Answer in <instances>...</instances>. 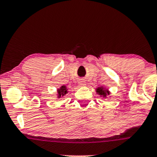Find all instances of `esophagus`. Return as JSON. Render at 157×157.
I'll return each mask as SVG.
<instances>
[{
	"instance_id": "obj_1",
	"label": "esophagus",
	"mask_w": 157,
	"mask_h": 157,
	"mask_svg": "<svg viewBox=\"0 0 157 157\" xmlns=\"http://www.w3.org/2000/svg\"><path fill=\"white\" fill-rule=\"evenodd\" d=\"M86 82L85 81V80H80L79 81V85L81 86H86Z\"/></svg>"
}]
</instances>
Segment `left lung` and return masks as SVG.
Returning a JSON list of instances; mask_svg holds the SVG:
<instances>
[{
	"instance_id": "1",
	"label": "left lung",
	"mask_w": 157,
	"mask_h": 157,
	"mask_svg": "<svg viewBox=\"0 0 157 157\" xmlns=\"http://www.w3.org/2000/svg\"><path fill=\"white\" fill-rule=\"evenodd\" d=\"M96 92L99 95H100L101 97H103L106 98V97L108 95L110 94V91L108 89H106L105 88L102 87V86H100V87L97 88L96 89Z\"/></svg>"
}]
</instances>
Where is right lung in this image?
I'll return each mask as SVG.
<instances>
[{
    "mask_svg": "<svg viewBox=\"0 0 157 157\" xmlns=\"http://www.w3.org/2000/svg\"><path fill=\"white\" fill-rule=\"evenodd\" d=\"M68 94V89L66 86H62L60 89H57V98H61Z\"/></svg>",
    "mask_w": 157,
    "mask_h": 157,
    "instance_id": "1",
    "label": "right lung"
}]
</instances>
